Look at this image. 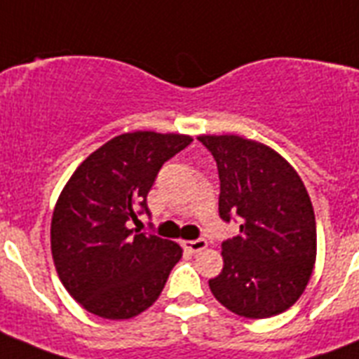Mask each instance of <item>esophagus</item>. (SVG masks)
<instances>
[{
    "instance_id": "34e87169",
    "label": "esophagus",
    "mask_w": 359,
    "mask_h": 359,
    "mask_svg": "<svg viewBox=\"0 0 359 359\" xmlns=\"http://www.w3.org/2000/svg\"><path fill=\"white\" fill-rule=\"evenodd\" d=\"M182 245H184L188 251H191V253H197V251H203L205 248H207V240H205V238L184 240V242H182Z\"/></svg>"
}]
</instances>
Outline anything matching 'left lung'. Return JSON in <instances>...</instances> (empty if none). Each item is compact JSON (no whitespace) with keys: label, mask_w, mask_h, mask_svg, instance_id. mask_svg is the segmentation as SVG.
I'll return each mask as SVG.
<instances>
[{"label":"left lung","mask_w":359,"mask_h":359,"mask_svg":"<svg viewBox=\"0 0 359 359\" xmlns=\"http://www.w3.org/2000/svg\"><path fill=\"white\" fill-rule=\"evenodd\" d=\"M216 160L219 218L240 233L222 242L224 270L208 281L216 300L245 318L287 311L302 296L317 257L311 199L292 165L240 135H199Z\"/></svg>","instance_id":"left-lung-1"}]
</instances>
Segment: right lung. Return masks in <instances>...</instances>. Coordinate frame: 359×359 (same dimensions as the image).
<instances>
[{
	"mask_svg": "<svg viewBox=\"0 0 359 359\" xmlns=\"http://www.w3.org/2000/svg\"><path fill=\"white\" fill-rule=\"evenodd\" d=\"M190 135L121 134L87 156L59 196L52 255L61 283L87 311L132 318L158 300L182 257L179 244L141 233L158 171Z\"/></svg>",
	"mask_w": 359,
	"mask_h": 359,
	"instance_id": "add662e5",
	"label": "right lung"
}]
</instances>
